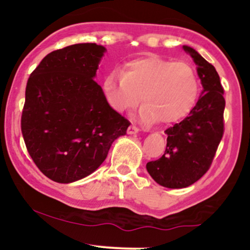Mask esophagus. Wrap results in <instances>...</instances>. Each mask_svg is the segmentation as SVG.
Listing matches in <instances>:
<instances>
[{"mask_svg":"<svg viewBox=\"0 0 250 250\" xmlns=\"http://www.w3.org/2000/svg\"><path fill=\"white\" fill-rule=\"evenodd\" d=\"M139 130H140V129L137 127H135V125H130V127L128 128V134L129 135H135V134L139 133Z\"/></svg>","mask_w":250,"mask_h":250,"instance_id":"1","label":"esophagus"}]
</instances>
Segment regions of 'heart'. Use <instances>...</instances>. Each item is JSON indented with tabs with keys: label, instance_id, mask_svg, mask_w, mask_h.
Returning <instances> with one entry per match:
<instances>
[{
	"label": "heart",
	"instance_id": "1",
	"mask_svg": "<svg viewBox=\"0 0 250 250\" xmlns=\"http://www.w3.org/2000/svg\"><path fill=\"white\" fill-rule=\"evenodd\" d=\"M102 89L109 105L116 111L136 107L141 96L143 105L139 116L143 123L171 125L190 113L199 96L200 83L190 63L147 55L128 61L122 74H108Z\"/></svg>",
	"mask_w": 250,
	"mask_h": 250
}]
</instances>
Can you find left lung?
I'll list each match as a JSON object with an SVG mask.
<instances>
[{
  "instance_id": "8db88e82",
  "label": "left lung",
  "mask_w": 250,
  "mask_h": 250,
  "mask_svg": "<svg viewBox=\"0 0 250 250\" xmlns=\"http://www.w3.org/2000/svg\"><path fill=\"white\" fill-rule=\"evenodd\" d=\"M183 49L197 65L203 90L189 115L166 130L162 157L147 163L155 182L171 189L189 187L207 173L223 136L226 101L219 74L193 48L183 45Z\"/></svg>"
}]
</instances>
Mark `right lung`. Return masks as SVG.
Wrapping results in <instances>:
<instances>
[{
    "mask_svg": "<svg viewBox=\"0 0 250 250\" xmlns=\"http://www.w3.org/2000/svg\"><path fill=\"white\" fill-rule=\"evenodd\" d=\"M105 50L79 43L51 51L28 79L22 135L37 168L55 182L94 173L130 125L94 80Z\"/></svg>",
    "mask_w": 250,
    "mask_h": 250,
    "instance_id": "add662e5",
    "label": "right lung"
}]
</instances>
